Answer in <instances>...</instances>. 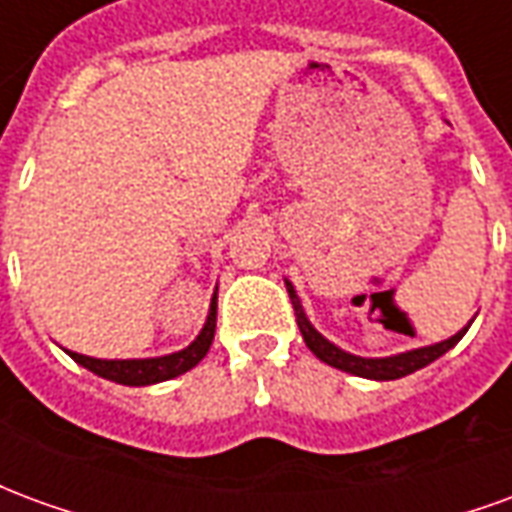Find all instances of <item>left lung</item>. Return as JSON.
<instances>
[{"mask_svg":"<svg viewBox=\"0 0 512 512\" xmlns=\"http://www.w3.org/2000/svg\"><path fill=\"white\" fill-rule=\"evenodd\" d=\"M288 293H290V304H293V310H296V323H299L301 337H304V343L310 348L312 354L318 356L321 362L326 365L337 367V370H345V373H351V376L359 378H373V381H395V378H403L408 373H414L419 367L430 365V362H436L441 354H447L452 345H458L466 329L472 326H466L461 332L450 337V340H444V343L436 345H425V348H417V351H406V354H397V356H386V359H362V356L354 354H345L340 351L337 345H332L329 340H323L321 334L312 329V323L307 321V315L301 310V301L296 296V290L288 282Z\"/></svg>","mask_w":512,"mask_h":512,"instance_id":"8db88e82","label":"left lung"}]
</instances>
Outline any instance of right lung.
<instances>
[{"mask_svg":"<svg viewBox=\"0 0 512 512\" xmlns=\"http://www.w3.org/2000/svg\"><path fill=\"white\" fill-rule=\"evenodd\" d=\"M213 332H216V293H213L211 312H208V321L202 326L200 337L178 354L158 356V359H93V356L73 354V351H68V354H71L73 362L87 367L95 376L109 378L115 384L147 386L158 384V381H169V378L191 370L194 365H200L202 356L208 354V348L213 343Z\"/></svg>","mask_w":512,"mask_h":512,"instance_id":"1","label":"right lung"}]
</instances>
